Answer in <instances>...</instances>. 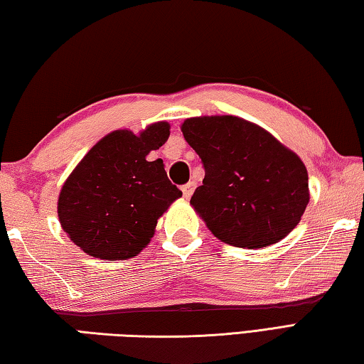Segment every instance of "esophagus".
Masks as SVG:
<instances>
[{
  "label": "esophagus",
  "instance_id": "1",
  "mask_svg": "<svg viewBox=\"0 0 364 364\" xmlns=\"http://www.w3.org/2000/svg\"><path fill=\"white\" fill-rule=\"evenodd\" d=\"M195 188H196V182H193V181H190L188 183H185L183 187H182V195H183V198H188L193 195V191H195Z\"/></svg>",
  "mask_w": 364,
  "mask_h": 364
}]
</instances>
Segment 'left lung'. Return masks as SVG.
<instances>
[{
	"mask_svg": "<svg viewBox=\"0 0 364 364\" xmlns=\"http://www.w3.org/2000/svg\"><path fill=\"white\" fill-rule=\"evenodd\" d=\"M204 164L190 204L222 242L262 249L289 236L309 204L303 160L257 123L201 115L181 125Z\"/></svg>",
	"mask_w": 364,
	"mask_h": 364,
	"instance_id": "left-lung-1",
	"label": "left lung"
}]
</instances>
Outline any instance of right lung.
I'll list each match as a JSON object with an SVG mask.
<instances>
[{"label":"right lung","instance_id":"add662e5","mask_svg":"<svg viewBox=\"0 0 364 364\" xmlns=\"http://www.w3.org/2000/svg\"><path fill=\"white\" fill-rule=\"evenodd\" d=\"M169 123L134 134L115 129L88 150L58 195V220L71 241L100 259H128L155 235L159 218L182 196L163 160L147 155L169 138Z\"/></svg>","mask_w":364,"mask_h":364}]
</instances>
